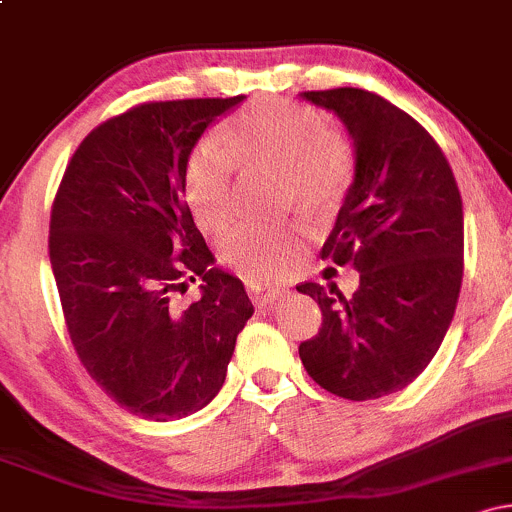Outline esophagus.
Returning <instances> with one entry per match:
<instances>
[{
	"mask_svg": "<svg viewBox=\"0 0 512 512\" xmlns=\"http://www.w3.org/2000/svg\"><path fill=\"white\" fill-rule=\"evenodd\" d=\"M245 289H248L250 301L255 305H269L286 293V286L264 284V281H248V284H245Z\"/></svg>",
	"mask_w": 512,
	"mask_h": 512,
	"instance_id": "34e87169",
	"label": "esophagus"
}]
</instances>
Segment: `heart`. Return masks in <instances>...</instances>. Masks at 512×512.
Wrapping results in <instances>:
<instances>
[{"label":"heart","mask_w":512,"mask_h":512,"mask_svg":"<svg viewBox=\"0 0 512 512\" xmlns=\"http://www.w3.org/2000/svg\"><path fill=\"white\" fill-rule=\"evenodd\" d=\"M238 163L279 168V204L325 216L356 180V149L313 105L262 98L233 117L226 137H204L187 156L185 199L204 231L219 233L236 216ZM305 223H243L219 243V260L245 279H274L296 260Z\"/></svg>","instance_id":"1"}]
</instances>
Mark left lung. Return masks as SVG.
Returning a JSON list of instances; mask_svg holds the SVG:
<instances>
[{
  "instance_id": "1",
  "label": "left lung",
  "mask_w": 512,
  "mask_h": 512,
  "mask_svg": "<svg viewBox=\"0 0 512 512\" xmlns=\"http://www.w3.org/2000/svg\"><path fill=\"white\" fill-rule=\"evenodd\" d=\"M334 110L356 149V180L320 255L361 274L346 298L305 281L322 327L298 346L305 370L332 395L378 399L414 383L436 356L460 298L462 197L436 139L414 117L363 88L305 91Z\"/></svg>"
}]
</instances>
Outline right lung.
Segmentation results:
<instances>
[{"instance_id":"1","label":"right lung","mask_w":512,"mask_h":512,"mask_svg":"<svg viewBox=\"0 0 512 512\" xmlns=\"http://www.w3.org/2000/svg\"><path fill=\"white\" fill-rule=\"evenodd\" d=\"M243 101H149L86 134L50 211V264L76 356L139 419H182L226 380L248 293L214 257L185 202L192 146ZM203 279L187 309L175 292Z\"/></svg>"}]
</instances>
